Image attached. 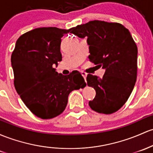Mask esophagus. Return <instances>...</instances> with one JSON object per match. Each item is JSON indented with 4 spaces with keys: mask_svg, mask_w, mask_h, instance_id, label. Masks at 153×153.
<instances>
[{
    "mask_svg": "<svg viewBox=\"0 0 153 153\" xmlns=\"http://www.w3.org/2000/svg\"><path fill=\"white\" fill-rule=\"evenodd\" d=\"M81 75H82V76L83 77V78H84V80H86V77H87V73H84V72H82L81 73Z\"/></svg>",
    "mask_w": 153,
    "mask_h": 153,
    "instance_id": "34e87169",
    "label": "esophagus"
}]
</instances>
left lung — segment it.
Masks as SVG:
<instances>
[{
	"mask_svg": "<svg viewBox=\"0 0 153 153\" xmlns=\"http://www.w3.org/2000/svg\"><path fill=\"white\" fill-rule=\"evenodd\" d=\"M70 33L80 38L87 37L90 62L105 70L102 78L87 75V85L96 91L95 98L88 102L90 107L99 113L117 111L128 100L137 80L138 51L130 32L119 23L94 20L71 28Z\"/></svg>",
	"mask_w": 153,
	"mask_h": 153,
	"instance_id": "1",
	"label": "left lung"
}]
</instances>
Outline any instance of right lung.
<instances>
[{
	"label": "right lung",
	"mask_w": 153,
	"mask_h": 153,
	"mask_svg": "<svg viewBox=\"0 0 153 153\" xmlns=\"http://www.w3.org/2000/svg\"><path fill=\"white\" fill-rule=\"evenodd\" d=\"M70 30L52 27L30 30L18 38L11 54L15 88L30 111L42 119L60 115L70 92L86 85L79 72L63 75L53 68L62 58L61 38Z\"/></svg>",
	"instance_id": "right-lung-1"
}]
</instances>
